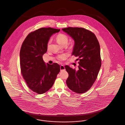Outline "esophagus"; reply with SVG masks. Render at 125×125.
I'll return each mask as SVG.
<instances>
[{
	"label": "esophagus",
	"mask_w": 125,
	"mask_h": 125,
	"mask_svg": "<svg viewBox=\"0 0 125 125\" xmlns=\"http://www.w3.org/2000/svg\"><path fill=\"white\" fill-rule=\"evenodd\" d=\"M60 71H63V70H65V66L63 65H60Z\"/></svg>",
	"instance_id": "34e87169"
}]
</instances>
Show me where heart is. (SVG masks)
<instances>
[{"mask_svg": "<svg viewBox=\"0 0 125 125\" xmlns=\"http://www.w3.org/2000/svg\"><path fill=\"white\" fill-rule=\"evenodd\" d=\"M57 42L61 46H66L68 42V37L67 36H66L65 34H60L58 35L56 38ZM50 44V42H49L48 43L47 46L48 47ZM66 56L65 54H63L60 56L59 57V59L60 60H63L65 59Z\"/></svg>", "mask_w": 125, "mask_h": 125, "instance_id": "1", "label": "heart"}]
</instances>
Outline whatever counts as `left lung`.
I'll list each match as a JSON object with an SVG mask.
<instances>
[{"mask_svg":"<svg viewBox=\"0 0 125 125\" xmlns=\"http://www.w3.org/2000/svg\"><path fill=\"white\" fill-rule=\"evenodd\" d=\"M62 30L74 40L72 55L77 58L79 64L77 70L65 65L69 74L66 85L73 91L83 93L92 87L101 67L99 42L94 33L84 28L68 27Z\"/></svg>","mask_w":125,"mask_h":125,"instance_id":"8db88e82","label":"left lung"}]
</instances>
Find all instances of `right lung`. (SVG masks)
<instances>
[{
  "label": "right lung",
  "mask_w": 125,
  "mask_h": 125,
  "mask_svg": "<svg viewBox=\"0 0 125 125\" xmlns=\"http://www.w3.org/2000/svg\"><path fill=\"white\" fill-rule=\"evenodd\" d=\"M60 30L51 28L36 30L27 36L21 45L20 55L21 74L29 88L38 94L52 88L60 72L58 64H45L42 59L50 37Z\"/></svg>",
  "instance_id": "obj_1"
}]
</instances>
